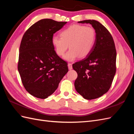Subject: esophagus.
<instances>
[{"label":"esophagus","instance_id":"esophagus-1","mask_svg":"<svg viewBox=\"0 0 134 134\" xmlns=\"http://www.w3.org/2000/svg\"><path fill=\"white\" fill-rule=\"evenodd\" d=\"M68 68L69 69V70H71L72 69V64H70V63H68Z\"/></svg>","mask_w":134,"mask_h":134}]
</instances>
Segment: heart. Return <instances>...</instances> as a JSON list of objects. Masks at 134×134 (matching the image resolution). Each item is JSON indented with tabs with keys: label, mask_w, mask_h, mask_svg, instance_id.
Listing matches in <instances>:
<instances>
[{
	"label": "heart",
	"mask_w": 134,
	"mask_h": 134,
	"mask_svg": "<svg viewBox=\"0 0 134 134\" xmlns=\"http://www.w3.org/2000/svg\"><path fill=\"white\" fill-rule=\"evenodd\" d=\"M60 37L54 36L52 38L56 53L62 56L69 47L70 50L64 59L72 62L78 57L86 58L91 53L96 42V33L92 27L74 25L61 32Z\"/></svg>",
	"instance_id": "obj_1"
}]
</instances>
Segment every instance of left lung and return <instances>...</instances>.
<instances>
[{
	"mask_svg": "<svg viewBox=\"0 0 134 134\" xmlns=\"http://www.w3.org/2000/svg\"><path fill=\"white\" fill-rule=\"evenodd\" d=\"M78 23L91 24L96 31V40L91 53L72 64L78 74L74 86L84 98L93 99L107 93L111 86L116 68L115 45L110 33L99 22L85 20Z\"/></svg>",
	"mask_w": 134,
	"mask_h": 134,
	"instance_id": "8db88e82",
	"label": "left lung"
}]
</instances>
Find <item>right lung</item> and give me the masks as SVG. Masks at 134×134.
Here are the masks:
<instances>
[{
	"mask_svg": "<svg viewBox=\"0 0 134 134\" xmlns=\"http://www.w3.org/2000/svg\"><path fill=\"white\" fill-rule=\"evenodd\" d=\"M66 23L43 19L23 36L18 70L26 90L36 98L51 95L68 71L67 63L56 54L51 42L54 34Z\"/></svg>",
	"mask_w": 134,
	"mask_h": 134,
	"instance_id": "add662e5",
	"label": "right lung"
}]
</instances>
